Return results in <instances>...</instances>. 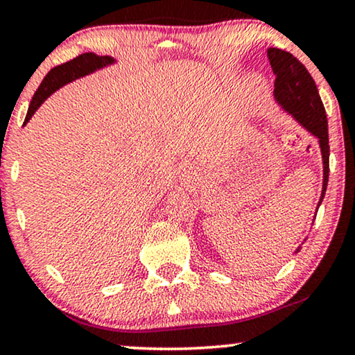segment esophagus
<instances>
[{"instance_id":"34e87169","label":"esophagus","mask_w":355,"mask_h":355,"mask_svg":"<svg viewBox=\"0 0 355 355\" xmlns=\"http://www.w3.org/2000/svg\"><path fill=\"white\" fill-rule=\"evenodd\" d=\"M193 164L191 162H188V161H184L183 164H182V167H180V171H182L183 173H189V172H193Z\"/></svg>"}]
</instances>
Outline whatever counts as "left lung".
<instances>
[{"label":"left lung","instance_id":"8db88e82","mask_svg":"<svg viewBox=\"0 0 355 355\" xmlns=\"http://www.w3.org/2000/svg\"><path fill=\"white\" fill-rule=\"evenodd\" d=\"M267 56L273 73L277 76L275 89H273L277 103L289 116L296 119V122L301 123L307 132L318 138V143H320L323 159V187L320 201H318V206H320L323 198H325L329 173L328 121L325 107H323L315 82L297 58L278 48H268ZM299 249L301 246L294 252H299Z\"/></svg>","mask_w":355,"mask_h":355}]
</instances>
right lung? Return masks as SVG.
Instances as JSON below:
<instances>
[{
  "instance_id": "1",
  "label": "right lung",
  "mask_w": 355,
  "mask_h": 355,
  "mask_svg": "<svg viewBox=\"0 0 355 355\" xmlns=\"http://www.w3.org/2000/svg\"><path fill=\"white\" fill-rule=\"evenodd\" d=\"M114 62H116V59L111 56H96L94 53H83L76 59H72V61L64 62L61 66L51 69L48 72V76L43 78V82L40 83L37 92H35L32 101H30L26 122L24 123H27L32 119L35 111L44 103V99L51 96L56 89L64 87L69 82H73L76 78L93 73L98 69L111 66Z\"/></svg>"
}]
</instances>
